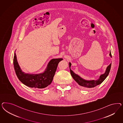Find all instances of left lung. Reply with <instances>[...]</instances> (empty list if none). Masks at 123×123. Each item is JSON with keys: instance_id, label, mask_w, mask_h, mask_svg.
Instances as JSON below:
<instances>
[{"instance_id": "8db88e82", "label": "left lung", "mask_w": 123, "mask_h": 123, "mask_svg": "<svg viewBox=\"0 0 123 123\" xmlns=\"http://www.w3.org/2000/svg\"><path fill=\"white\" fill-rule=\"evenodd\" d=\"M110 55L112 57L111 54V52L110 53ZM69 68L70 69L71 63H69ZM111 63H110V64L107 67L105 73L101 75L100 76L99 79L97 80L87 81L81 78L80 76H78V75L75 74L74 73L73 71L71 70V69H70V73L73 78H74L75 81L78 83V85L85 88H92V87H95L98 85L100 84L104 81L105 79L106 78V77L108 76V74L110 73L111 68Z\"/></svg>"}]
</instances>
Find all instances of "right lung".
Here are the masks:
<instances>
[{"instance_id": "1", "label": "right lung", "mask_w": 123, "mask_h": 123, "mask_svg": "<svg viewBox=\"0 0 123 123\" xmlns=\"http://www.w3.org/2000/svg\"><path fill=\"white\" fill-rule=\"evenodd\" d=\"M63 59H55L49 63L46 69L42 74H25L22 72L18 63L16 53L13 58V65L16 74L19 80L26 86L35 88H44L52 82L58 63Z\"/></svg>"}]
</instances>
